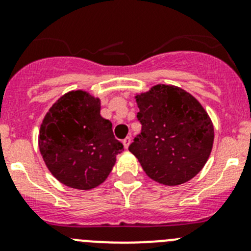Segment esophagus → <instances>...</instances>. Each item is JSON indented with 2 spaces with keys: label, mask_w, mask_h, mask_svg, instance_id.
Wrapping results in <instances>:
<instances>
[{
  "label": "esophagus",
  "mask_w": 251,
  "mask_h": 251,
  "mask_svg": "<svg viewBox=\"0 0 251 251\" xmlns=\"http://www.w3.org/2000/svg\"><path fill=\"white\" fill-rule=\"evenodd\" d=\"M130 143H131V137H126L125 140L123 141V144H124V147H125L126 149L128 148V146H130Z\"/></svg>",
  "instance_id": "1"
}]
</instances>
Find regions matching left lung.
I'll return each mask as SVG.
<instances>
[{
    "mask_svg": "<svg viewBox=\"0 0 251 251\" xmlns=\"http://www.w3.org/2000/svg\"><path fill=\"white\" fill-rule=\"evenodd\" d=\"M142 131L128 151L149 178L179 186L201 171L214 144V125L196 97L158 83L135 96Z\"/></svg>",
    "mask_w": 251,
    "mask_h": 251,
    "instance_id": "1",
    "label": "left lung"
}]
</instances>
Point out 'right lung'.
Here are the masks:
<instances>
[{"label": "right lung", "instance_id": "add662e5", "mask_svg": "<svg viewBox=\"0 0 251 251\" xmlns=\"http://www.w3.org/2000/svg\"><path fill=\"white\" fill-rule=\"evenodd\" d=\"M39 148L50 174L70 188L90 191L107 179L124 146L100 116V100L87 91L63 95L47 111Z\"/></svg>", "mask_w": 251, "mask_h": 251}]
</instances>
